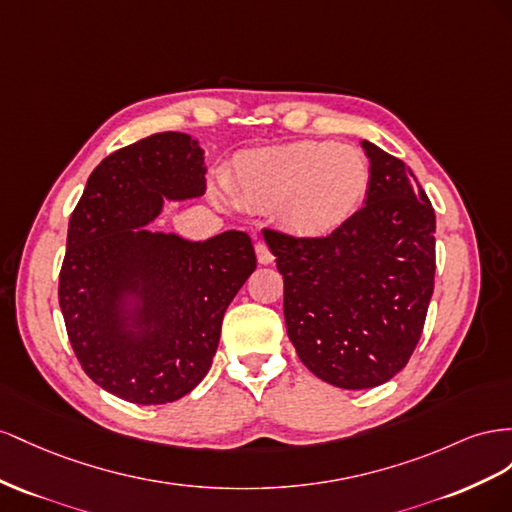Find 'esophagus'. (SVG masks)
I'll return each mask as SVG.
<instances>
[{"instance_id":"34e87169","label":"esophagus","mask_w":512,"mask_h":512,"mask_svg":"<svg viewBox=\"0 0 512 512\" xmlns=\"http://www.w3.org/2000/svg\"><path fill=\"white\" fill-rule=\"evenodd\" d=\"M255 253H257V261L261 266H268L274 261V255L270 253V248L264 244V242H257L255 244Z\"/></svg>"}]
</instances>
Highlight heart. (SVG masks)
Instances as JSON below:
<instances>
[{
    "label": "heart",
    "mask_w": 512,
    "mask_h": 512,
    "mask_svg": "<svg viewBox=\"0 0 512 512\" xmlns=\"http://www.w3.org/2000/svg\"><path fill=\"white\" fill-rule=\"evenodd\" d=\"M371 184L364 154L332 141H296L240 156L233 191L255 208H276L285 229L324 238L352 221Z\"/></svg>",
    "instance_id": "heart-1"
}]
</instances>
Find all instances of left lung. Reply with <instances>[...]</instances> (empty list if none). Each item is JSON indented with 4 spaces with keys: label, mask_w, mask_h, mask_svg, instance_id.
Listing matches in <instances>:
<instances>
[{
    "label": "left lung",
    "mask_w": 512,
    "mask_h": 512,
    "mask_svg": "<svg viewBox=\"0 0 512 512\" xmlns=\"http://www.w3.org/2000/svg\"><path fill=\"white\" fill-rule=\"evenodd\" d=\"M364 206L328 238L264 231L283 274L287 337L324 382L364 390L418 345L435 276V212L414 171L371 141Z\"/></svg>",
    "instance_id": "left-lung-1"
}]
</instances>
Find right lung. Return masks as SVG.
<instances>
[{
    "label": "right lung",
    "instance_id": "1",
    "mask_svg": "<svg viewBox=\"0 0 512 512\" xmlns=\"http://www.w3.org/2000/svg\"><path fill=\"white\" fill-rule=\"evenodd\" d=\"M195 137L158 133L92 171L68 223L60 306L87 377L128 403L182 399L212 367L223 315L257 268L251 238L150 231L167 201L206 193Z\"/></svg>",
    "mask_w": 512,
    "mask_h": 512
}]
</instances>
